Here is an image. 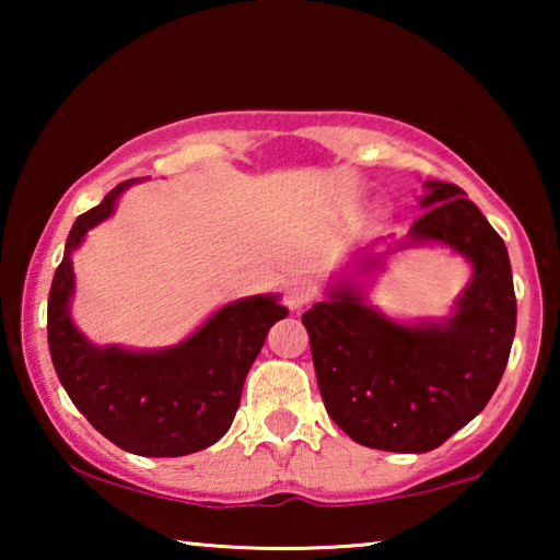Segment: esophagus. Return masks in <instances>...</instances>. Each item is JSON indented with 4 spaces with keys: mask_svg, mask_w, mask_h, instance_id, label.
I'll return each instance as SVG.
<instances>
[{
    "mask_svg": "<svg viewBox=\"0 0 560 560\" xmlns=\"http://www.w3.org/2000/svg\"><path fill=\"white\" fill-rule=\"evenodd\" d=\"M314 287H311L306 279H291L287 283V289H283V303H287L291 311H296L301 306H306V303L314 299Z\"/></svg>",
    "mask_w": 560,
    "mask_h": 560,
    "instance_id": "esophagus-1",
    "label": "esophagus"
}]
</instances>
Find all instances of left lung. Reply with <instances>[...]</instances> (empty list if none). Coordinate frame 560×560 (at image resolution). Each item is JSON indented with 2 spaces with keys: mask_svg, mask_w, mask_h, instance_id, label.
Here are the masks:
<instances>
[{
  "mask_svg": "<svg viewBox=\"0 0 560 560\" xmlns=\"http://www.w3.org/2000/svg\"><path fill=\"white\" fill-rule=\"evenodd\" d=\"M420 207L395 249L440 244L471 267L447 318L402 324L371 306L355 279L381 269V254H363L301 318L326 412L353 442L400 454L440 447L485 410L516 334L511 261L494 226L452 183L428 179Z\"/></svg>",
  "mask_w": 560,
  "mask_h": 560,
  "instance_id": "8db88e82",
  "label": "left lung"
}]
</instances>
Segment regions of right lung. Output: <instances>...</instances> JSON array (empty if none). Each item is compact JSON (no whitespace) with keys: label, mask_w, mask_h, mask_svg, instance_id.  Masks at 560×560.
Instances as JSON below:
<instances>
[{"label":"right lung","mask_w":560,"mask_h":560,"mask_svg":"<svg viewBox=\"0 0 560 560\" xmlns=\"http://www.w3.org/2000/svg\"><path fill=\"white\" fill-rule=\"evenodd\" d=\"M136 183L138 177L116 185L73 222L49 291V350L63 390L103 438L140 457H183L210 447L232 428L246 373L269 328L289 311L279 293H259L226 303L175 346L91 343L71 318V254Z\"/></svg>","instance_id":"add662e5"}]
</instances>
